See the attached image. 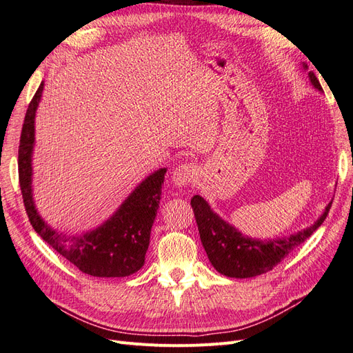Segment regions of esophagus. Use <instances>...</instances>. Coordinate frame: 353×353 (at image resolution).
I'll list each match as a JSON object with an SVG mask.
<instances>
[{"label": "esophagus", "instance_id": "34e87169", "mask_svg": "<svg viewBox=\"0 0 353 353\" xmlns=\"http://www.w3.org/2000/svg\"><path fill=\"white\" fill-rule=\"evenodd\" d=\"M196 165L194 163H184L179 165L172 174V181L178 188H183L190 185L194 181L196 176Z\"/></svg>", "mask_w": 353, "mask_h": 353}]
</instances>
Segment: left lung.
Listing matches in <instances>:
<instances>
[{"label":"left lung","instance_id":"left-lung-1","mask_svg":"<svg viewBox=\"0 0 353 353\" xmlns=\"http://www.w3.org/2000/svg\"><path fill=\"white\" fill-rule=\"evenodd\" d=\"M309 79L316 90L323 91L314 72H309ZM191 208L196 216L200 240L213 268L231 279H250L271 271L299 244L311 237L325 221L331 203H328L314 225L294 232L290 237L275 240H254L243 236L240 231L219 218L200 196L191 199Z\"/></svg>","mask_w":353,"mask_h":353}]
</instances>
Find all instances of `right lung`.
I'll return each mask as SVG.
<instances>
[{"mask_svg":"<svg viewBox=\"0 0 353 353\" xmlns=\"http://www.w3.org/2000/svg\"><path fill=\"white\" fill-rule=\"evenodd\" d=\"M44 82L29 103L19 144V183L30 225L47 244L77 268L92 276H126L145 261L152 225L159 209L166 169L162 168L138 185L114 215L82 236H69L50 228L41 219L32 199V150L35 143V112Z\"/></svg>","mask_w":353,"mask_h":353,"instance_id":"obj_1","label":"right lung"}]
</instances>
